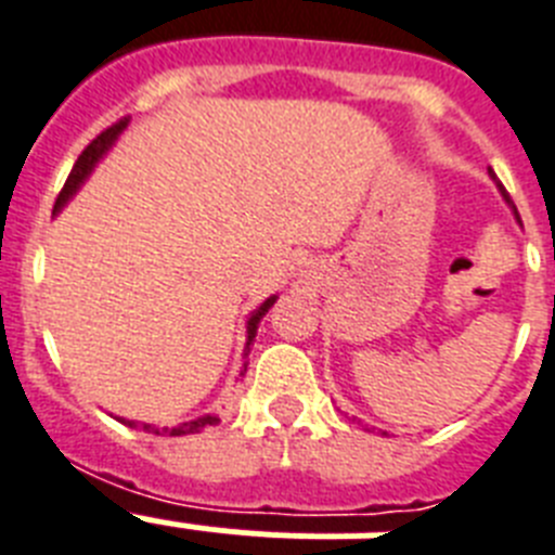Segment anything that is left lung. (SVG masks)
Wrapping results in <instances>:
<instances>
[{
    "label": "left lung",
    "instance_id": "obj_1",
    "mask_svg": "<svg viewBox=\"0 0 555 555\" xmlns=\"http://www.w3.org/2000/svg\"><path fill=\"white\" fill-rule=\"evenodd\" d=\"M502 194H505V191H502ZM505 199H507V203H511V197H507V194H505Z\"/></svg>",
    "mask_w": 555,
    "mask_h": 555
}]
</instances>
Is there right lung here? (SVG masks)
I'll list each match as a JSON object with an SVG mask.
<instances>
[{
    "label": "right lung",
    "instance_id": "1",
    "mask_svg": "<svg viewBox=\"0 0 555 555\" xmlns=\"http://www.w3.org/2000/svg\"><path fill=\"white\" fill-rule=\"evenodd\" d=\"M127 124H129V118H120L118 124H112V127H106L104 132L95 134V138H92V141L87 143V149H83L81 155H78L76 166H73V171H69L67 183H64V189L59 191V197H55V211H59V208H62L64 203H67V199L73 197V194H76L78 185H81L83 180H87V175H90V171H92V166H95V163L101 160V157H104L106 149H109L112 143H115V138H118L120 129L127 127ZM273 301H276V296H270V299L264 301V305H259L254 310V313H250V319H248V344L254 341L256 330H259V324H262L264 313H268L270 307H273ZM245 370H248V364H245ZM124 423H127V426H134L132 421H124ZM217 423H220V417H217V414H206V417H197V421L183 423V426L171 428V431H169V428L146 426V423H141V426H143V431H155V435L180 437V435H197V431H203V428H208V426H217Z\"/></svg>",
    "mask_w": 555,
    "mask_h": 555
}]
</instances>
